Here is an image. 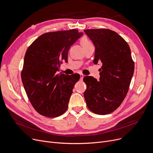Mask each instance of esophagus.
I'll list each match as a JSON object with an SVG mask.
<instances>
[{
  "instance_id": "esophagus-1",
  "label": "esophagus",
  "mask_w": 153,
  "mask_h": 153,
  "mask_svg": "<svg viewBox=\"0 0 153 153\" xmlns=\"http://www.w3.org/2000/svg\"><path fill=\"white\" fill-rule=\"evenodd\" d=\"M80 78H81V79H82L84 78V75L82 74H80Z\"/></svg>"
}]
</instances>
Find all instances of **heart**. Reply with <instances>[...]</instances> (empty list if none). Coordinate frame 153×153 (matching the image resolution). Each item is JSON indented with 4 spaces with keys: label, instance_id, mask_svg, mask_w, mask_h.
<instances>
[{
    "label": "heart",
    "instance_id": "heart-1",
    "mask_svg": "<svg viewBox=\"0 0 153 153\" xmlns=\"http://www.w3.org/2000/svg\"><path fill=\"white\" fill-rule=\"evenodd\" d=\"M80 42H81V44L82 46L83 47V48H85V47H87L88 46H89L91 45H92V43L89 41V39H88L87 38H86V37L82 38L81 39V41H80Z\"/></svg>",
    "mask_w": 153,
    "mask_h": 153
}]
</instances>
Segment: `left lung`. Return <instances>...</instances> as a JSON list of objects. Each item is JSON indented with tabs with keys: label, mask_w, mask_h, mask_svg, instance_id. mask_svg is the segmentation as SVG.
Here are the masks:
<instances>
[{
	"label": "left lung",
	"mask_w": 153,
	"mask_h": 153,
	"mask_svg": "<svg viewBox=\"0 0 153 153\" xmlns=\"http://www.w3.org/2000/svg\"><path fill=\"white\" fill-rule=\"evenodd\" d=\"M84 32L95 48L94 63L101 62L100 80L84 77L87 89L84 93L89 109L97 115L115 111L129 89L134 64L129 45L115 31L109 29H87Z\"/></svg>",
	"instance_id": "8db88e82"
}]
</instances>
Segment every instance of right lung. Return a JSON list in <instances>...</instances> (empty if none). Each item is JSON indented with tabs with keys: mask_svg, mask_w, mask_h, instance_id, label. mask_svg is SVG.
I'll return each mask as SVG.
<instances>
[{
	"mask_svg": "<svg viewBox=\"0 0 153 153\" xmlns=\"http://www.w3.org/2000/svg\"><path fill=\"white\" fill-rule=\"evenodd\" d=\"M82 35L76 29L48 32L31 44L21 72L23 85L35 110L54 118L62 115L80 75L57 74L60 64L68 61L71 46Z\"/></svg>",
	"mask_w": 153,
	"mask_h": 153,
	"instance_id": "1",
	"label": "right lung"
}]
</instances>
